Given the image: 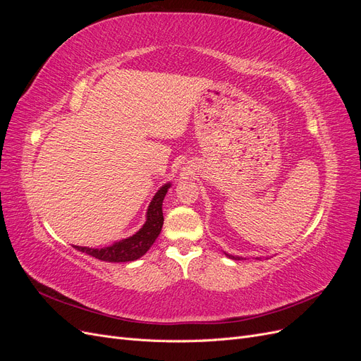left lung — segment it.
Masks as SVG:
<instances>
[{
  "instance_id": "obj_1",
  "label": "left lung",
  "mask_w": 361,
  "mask_h": 361,
  "mask_svg": "<svg viewBox=\"0 0 361 361\" xmlns=\"http://www.w3.org/2000/svg\"><path fill=\"white\" fill-rule=\"evenodd\" d=\"M228 259H235V260H241V259H244V257H241V256H233V255H228V253H224Z\"/></svg>"
}]
</instances>
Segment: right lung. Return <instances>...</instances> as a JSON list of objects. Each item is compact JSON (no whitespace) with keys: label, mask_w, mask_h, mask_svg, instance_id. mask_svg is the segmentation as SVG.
I'll return each instance as SVG.
<instances>
[{"label":"right lung","mask_w":361,"mask_h":361,"mask_svg":"<svg viewBox=\"0 0 361 361\" xmlns=\"http://www.w3.org/2000/svg\"><path fill=\"white\" fill-rule=\"evenodd\" d=\"M170 187L171 182H167L157 191L147 207L146 223L133 236L120 239V241H116L114 244L104 248H90L78 245L73 247L78 251H82L85 255L93 256L104 262H133L140 259L141 256H145L147 253V250L154 245L155 239L161 233V228L164 224L162 202Z\"/></svg>","instance_id":"add662e5"}]
</instances>
